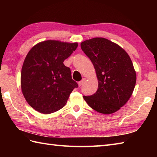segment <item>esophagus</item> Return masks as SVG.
Wrapping results in <instances>:
<instances>
[{
  "label": "esophagus",
  "mask_w": 157,
  "mask_h": 157,
  "mask_svg": "<svg viewBox=\"0 0 157 157\" xmlns=\"http://www.w3.org/2000/svg\"><path fill=\"white\" fill-rule=\"evenodd\" d=\"M85 81H86V79L85 78H84L82 79V80H81L80 82H78V85H79V86H81L83 84H84V83L85 82Z\"/></svg>",
  "instance_id": "obj_1"
}]
</instances>
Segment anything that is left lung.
I'll return each mask as SVG.
<instances>
[{"label": "left lung", "instance_id": "left-lung-1", "mask_svg": "<svg viewBox=\"0 0 157 157\" xmlns=\"http://www.w3.org/2000/svg\"><path fill=\"white\" fill-rule=\"evenodd\" d=\"M81 48L94 65L98 81L97 91L83 96L85 101L103 114L117 111L131 97L136 82L129 56L121 46L104 38L85 40Z\"/></svg>", "mask_w": 157, "mask_h": 157}]
</instances>
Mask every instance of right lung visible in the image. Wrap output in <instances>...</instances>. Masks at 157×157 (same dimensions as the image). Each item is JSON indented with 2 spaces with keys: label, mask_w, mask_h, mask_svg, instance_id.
Masks as SVG:
<instances>
[{
  "label": "right lung",
  "mask_w": 157,
  "mask_h": 157,
  "mask_svg": "<svg viewBox=\"0 0 157 157\" xmlns=\"http://www.w3.org/2000/svg\"><path fill=\"white\" fill-rule=\"evenodd\" d=\"M78 46L77 42L46 40L28 53L21 69V87L26 101L36 111L44 114L59 111L78 87L70 68L63 64Z\"/></svg>",
  "instance_id": "add662e5"
}]
</instances>
